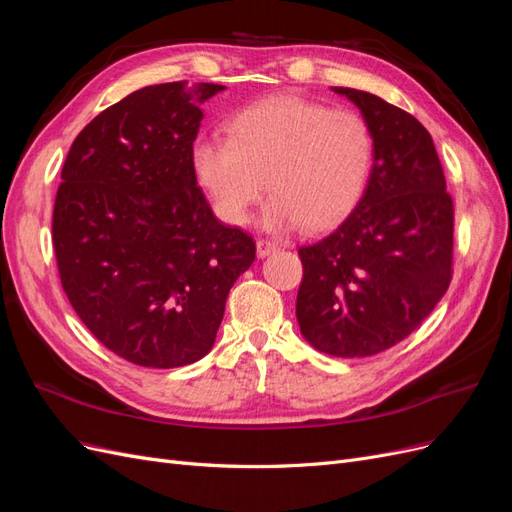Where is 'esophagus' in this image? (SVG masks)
Masks as SVG:
<instances>
[{
  "mask_svg": "<svg viewBox=\"0 0 512 512\" xmlns=\"http://www.w3.org/2000/svg\"><path fill=\"white\" fill-rule=\"evenodd\" d=\"M280 243L277 241H269V239H260L258 243H256V254H258V258H265V256H269V254H273V252H277L280 250Z\"/></svg>",
  "mask_w": 512,
  "mask_h": 512,
  "instance_id": "obj_1",
  "label": "esophagus"
}]
</instances>
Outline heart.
Returning a JSON list of instances; mask_svg holds the SVG:
<instances>
[{
  "mask_svg": "<svg viewBox=\"0 0 512 512\" xmlns=\"http://www.w3.org/2000/svg\"><path fill=\"white\" fill-rule=\"evenodd\" d=\"M374 158L363 117L299 96H271L245 106L228 123V138H200L194 170L215 211L245 224L262 190L269 230L337 222L361 198Z\"/></svg>",
  "mask_w": 512,
  "mask_h": 512,
  "instance_id": "heart-1",
  "label": "heart"
}]
</instances>
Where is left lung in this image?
<instances>
[{
  "label": "left lung",
  "mask_w": 512,
  "mask_h": 512,
  "mask_svg": "<svg viewBox=\"0 0 512 512\" xmlns=\"http://www.w3.org/2000/svg\"><path fill=\"white\" fill-rule=\"evenodd\" d=\"M331 89L361 111L374 164L348 218L299 250L297 320L312 348L359 359L406 339L444 297L453 200L421 121L369 91Z\"/></svg>",
  "instance_id": "left-lung-1"
}]
</instances>
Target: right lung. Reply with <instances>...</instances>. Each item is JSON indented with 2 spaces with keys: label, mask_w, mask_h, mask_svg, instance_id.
Listing matches in <instances>:
<instances>
[{
  "label": "right lung",
  "mask_w": 512,
  "mask_h": 512,
  "mask_svg": "<svg viewBox=\"0 0 512 512\" xmlns=\"http://www.w3.org/2000/svg\"><path fill=\"white\" fill-rule=\"evenodd\" d=\"M224 85H151L108 106L70 147L53 211L61 286L100 344L170 369L213 348L256 243L215 218L194 170L205 100Z\"/></svg>",
  "instance_id": "obj_1"
}]
</instances>
